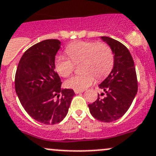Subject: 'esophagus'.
<instances>
[{
    "label": "esophagus",
    "instance_id": "34e87169",
    "mask_svg": "<svg viewBox=\"0 0 156 156\" xmlns=\"http://www.w3.org/2000/svg\"><path fill=\"white\" fill-rule=\"evenodd\" d=\"M74 91H75V94H79V93H82L83 91H84V90H77V89H75V90H74Z\"/></svg>",
    "mask_w": 156,
    "mask_h": 156
}]
</instances>
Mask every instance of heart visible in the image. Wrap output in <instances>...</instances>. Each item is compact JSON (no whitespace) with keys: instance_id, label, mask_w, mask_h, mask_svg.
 I'll return each mask as SVG.
<instances>
[{"instance_id":"heart-1","label":"heart","mask_w":156,"mask_h":156,"mask_svg":"<svg viewBox=\"0 0 156 156\" xmlns=\"http://www.w3.org/2000/svg\"><path fill=\"white\" fill-rule=\"evenodd\" d=\"M65 52L71 60L62 55L55 59V68L63 78L69 76L80 64L81 73L74 75L65 81V86L77 90H84L93 84L95 77L101 79L107 76L114 65V55L109 45L103 42L78 41L71 44Z\"/></svg>"}]
</instances>
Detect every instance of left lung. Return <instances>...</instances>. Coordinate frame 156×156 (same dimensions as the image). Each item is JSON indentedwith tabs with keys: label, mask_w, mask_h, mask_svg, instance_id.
Wrapping results in <instances>:
<instances>
[{
	"label": "left lung",
	"mask_w": 156,
	"mask_h": 156,
	"mask_svg": "<svg viewBox=\"0 0 156 156\" xmlns=\"http://www.w3.org/2000/svg\"><path fill=\"white\" fill-rule=\"evenodd\" d=\"M112 50L114 66L111 73L98 86L105 92L104 98L88 104L90 113L97 120L111 122L126 114L138 91V81L134 61L129 49L121 42L101 37ZM104 93L101 95H104Z\"/></svg>",
	"instance_id": "8db88e82"
}]
</instances>
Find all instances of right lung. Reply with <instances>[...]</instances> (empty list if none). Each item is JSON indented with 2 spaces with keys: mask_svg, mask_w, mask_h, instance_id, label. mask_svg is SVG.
<instances>
[{
  "mask_svg": "<svg viewBox=\"0 0 156 156\" xmlns=\"http://www.w3.org/2000/svg\"><path fill=\"white\" fill-rule=\"evenodd\" d=\"M61 41L48 39L27 49L19 62L15 74V90L21 105L34 120L55 125L66 116L75 92L62 89L55 71V55Z\"/></svg>",
  "mask_w": 156,
  "mask_h": 156,
  "instance_id": "add662e5",
  "label": "right lung"
}]
</instances>
